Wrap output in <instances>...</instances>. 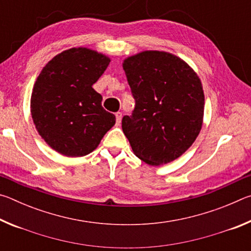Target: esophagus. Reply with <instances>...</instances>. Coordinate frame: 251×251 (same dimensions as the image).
<instances>
[{
	"mask_svg": "<svg viewBox=\"0 0 251 251\" xmlns=\"http://www.w3.org/2000/svg\"><path fill=\"white\" fill-rule=\"evenodd\" d=\"M115 116H116V125L120 126L121 121H122V113H121V112H117V113L115 114Z\"/></svg>",
	"mask_w": 251,
	"mask_h": 251,
	"instance_id": "esophagus-1",
	"label": "esophagus"
}]
</instances>
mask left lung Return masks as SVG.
Here are the masks:
<instances>
[{"instance_id": "obj_1", "label": "left lung", "mask_w": 251, "mask_h": 251, "mask_svg": "<svg viewBox=\"0 0 251 251\" xmlns=\"http://www.w3.org/2000/svg\"><path fill=\"white\" fill-rule=\"evenodd\" d=\"M136 100L122 128L139 159L151 166L180 157L201 133L205 109L202 84L175 54L143 50L123 61Z\"/></svg>"}]
</instances>
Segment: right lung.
Listing matches in <instances>:
<instances>
[{
  "mask_svg": "<svg viewBox=\"0 0 251 251\" xmlns=\"http://www.w3.org/2000/svg\"><path fill=\"white\" fill-rule=\"evenodd\" d=\"M110 62L107 55L72 48L50 59L34 83L31 116L45 143L66 157L88 155L115 125L93 88Z\"/></svg>",
  "mask_w": 251,
  "mask_h": 251,
  "instance_id": "obj_1",
  "label": "right lung"
}]
</instances>
